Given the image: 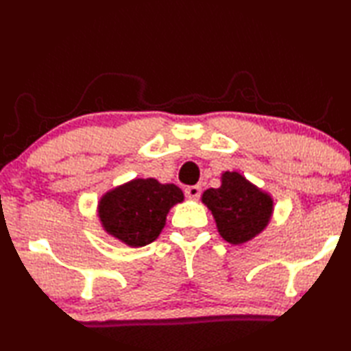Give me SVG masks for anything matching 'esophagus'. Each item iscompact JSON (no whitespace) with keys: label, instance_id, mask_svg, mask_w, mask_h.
<instances>
[{"label":"esophagus","instance_id":"esophagus-1","mask_svg":"<svg viewBox=\"0 0 351 351\" xmlns=\"http://www.w3.org/2000/svg\"><path fill=\"white\" fill-rule=\"evenodd\" d=\"M186 197L190 199H198L201 197V187L199 186H189L184 190Z\"/></svg>","mask_w":351,"mask_h":351}]
</instances>
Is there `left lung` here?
<instances>
[{
	"instance_id": "1",
	"label": "left lung",
	"mask_w": 351,
	"mask_h": 351,
	"mask_svg": "<svg viewBox=\"0 0 351 351\" xmlns=\"http://www.w3.org/2000/svg\"><path fill=\"white\" fill-rule=\"evenodd\" d=\"M203 203L212 210L218 232L232 245H240L260 234L272 213L269 195L237 171L223 173L221 187L206 190Z\"/></svg>"
}]
</instances>
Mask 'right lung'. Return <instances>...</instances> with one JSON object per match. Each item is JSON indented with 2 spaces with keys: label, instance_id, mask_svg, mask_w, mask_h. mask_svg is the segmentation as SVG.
I'll return each mask as SVG.
<instances>
[{
  "label": "right lung",
  "instance_id": "obj_1",
  "mask_svg": "<svg viewBox=\"0 0 351 351\" xmlns=\"http://www.w3.org/2000/svg\"><path fill=\"white\" fill-rule=\"evenodd\" d=\"M182 199L175 184H161L153 178L134 180L100 199L99 217L106 232L128 246L141 247L158 239L170 207Z\"/></svg>",
  "mask_w": 351,
  "mask_h": 351
}]
</instances>
